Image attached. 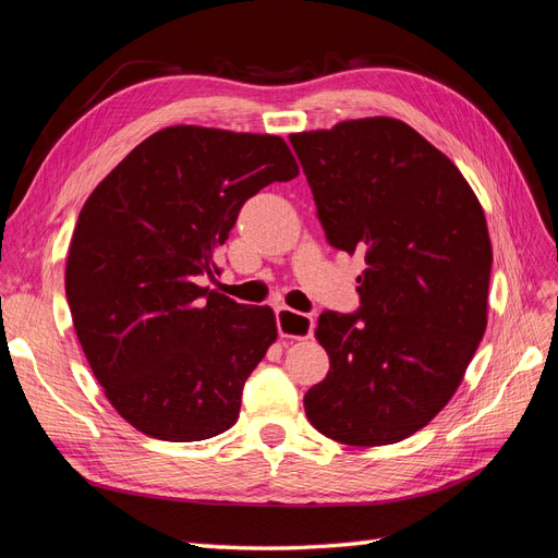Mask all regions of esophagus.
I'll use <instances>...</instances> for the list:
<instances>
[{
	"mask_svg": "<svg viewBox=\"0 0 558 558\" xmlns=\"http://www.w3.org/2000/svg\"><path fill=\"white\" fill-rule=\"evenodd\" d=\"M278 317V331L282 339H294V341H304L313 333V317L296 313L288 306H280L276 311Z\"/></svg>",
	"mask_w": 558,
	"mask_h": 558,
	"instance_id": "34e87169",
	"label": "esophagus"
}]
</instances>
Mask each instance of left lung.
I'll return each instance as SVG.
<instances>
[{"label": "left lung", "mask_w": 558, "mask_h": 558, "mask_svg": "<svg viewBox=\"0 0 558 558\" xmlns=\"http://www.w3.org/2000/svg\"><path fill=\"white\" fill-rule=\"evenodd\" d=\"M327 241L362 254L360 313L320 315L329 374L306 416L348 447L418 433L463 384L488 323L490 238L447 154L390 117L290 135Z\"/></svg>", "instance_id": "1"}]
</instances>
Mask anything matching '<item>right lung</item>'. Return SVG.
I'll use <instances>...</instances> for the list:
<instances>
[{"mask_svg": "<svg viewBox=\"0 0 558 558\" xmlns=\"http://www.w3.org/2000/svg\"><path fill=\"white\" fill-rule=\"evenodd\" d=\"M299 166L278 135L170 125L93 189L65 266L76 339L109 404L142 435L227 433L278 339L268 306L201 288L241 205Z\"/></svg>", "mask_w": 558, "mask_h": 558, "instance_id": "add662e5", "label": "right lung"}]
</instances>
